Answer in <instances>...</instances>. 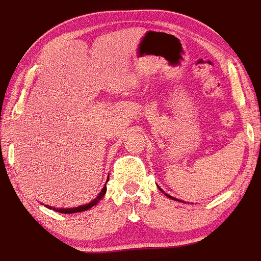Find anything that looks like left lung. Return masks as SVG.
<instances>
[{
  "label": "left lung",
  "mask_w": 261,
  "mask_h": 261,
  "mask_svg": "<svg viewBox=\"0 0 261 261\" xmlns=\"http://www.w3.org/2000/svg\"><path fill=\"white\" fill-rule=\"evenodd\" d=\"M158 188H159V186H158ZM160 189V188H159ZM160 190H162V189H160ZM164 194H166V193H164ZM167 195V197H168V198H171V199H176V198H173V197H171V195H168V194H166Z\"/></svg>",
  "instance_id": "obj_1"
}]
</instances>
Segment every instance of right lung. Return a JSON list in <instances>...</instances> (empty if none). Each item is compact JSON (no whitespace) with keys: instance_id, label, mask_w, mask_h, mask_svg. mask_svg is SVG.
I'll use <instances>...</instances> for the list:
<instances>
[{"instance_id":"1","label":"right lung","mask_w":261,"mask_h":261,"mask_svg":"<svg viewBox=\"0 0 261 261\" xmlns=\"http://www.w3.org/2000/svg\"><path fill=\"white\" fill-rule=\"evenodd\" d=\"M107 181H109V178H107ZM106 185L103 186V189L101 190V193L97 195V197L94 198V199L92 200V202H89L88 204H83V205H79V207H72V208H56V207H51V205H46L47 208L49 210H53V211L56 212H59V214H76V212H83V211H87V210L92 208L93 205L97 204L99 200L102 199V198L105 197V194H106Z\"/></svg>"}]
</instances>
